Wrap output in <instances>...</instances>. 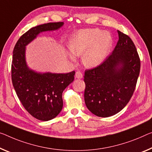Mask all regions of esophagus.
I'll list each match as a JSON object with an SVG mask.
<instances>
[{
  "label": "esophagus",
  "instance_id": "obj_1",
  "mask_svg": "<svg viewBox=\"0 0 152 152\" xmlns=\"http://www.w3.org/2000/svg\"><path fill=\"white\" fill-rule=\"evenodd\" d=\"M75 77L77 79L83 78V74L81 73V72H80V71H77L75 73Z\"/></svg>",
  "mask_w": 152,
  "mask_h": 152
}]
</instances>
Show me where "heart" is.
Here are the masks:
<instances>
[{"mask_svg":"<svg viewBox=\"0 0 152 152\" xmlns=\"http://www.w3.org/2000/svg\"><path fill=\"white\" fill-rule=\"evenodd\" d=\"M113 43V39L108 32L99 28H88L74 33L69 42V54L72 60L75 56H82V62L86 67L99 66L108 56Z\"/></svg>","mask_w":152,"mask_h":152,"instance_id":"b5f03b06","label":"heart"}]
</instances>
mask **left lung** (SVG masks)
<instances>
[{
	"instance_id": "8db88e82",
	"label": "left lung",
	"mask_w": 152,
	"mask_h": 152,
	"mask_svg": "<svg viewBox=\"0 0 152 152\" xmlns=\"http://www.w3.org/2000/svg\"><path fill=\"white\" fill-rule=\"evenodd\" d=\"M113 52L95 68L86 70L84 100L90 111L107 118L122 111L136 88L141 61L132 39L118 30Z\"/></svg>"
}]
</instances>
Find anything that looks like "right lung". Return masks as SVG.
I'll return each instance as SVG.
<instances>
[{
	"label": "right lung",
	"instance_id": "right-lung-1",
	"mask_svg": "<svg viewBox=\"0 0 152 152\" xmlns=\"http://www.w3.org/2000/svg\"><path fill=\"white\" fill-rule=\"evenodd\" d=\"M63 24L51 22L32 28L20 37L13 49L11 63L13 88L26 110L39 120H52L60 113L63 107L62 92L73 81L75 72L41 74L30 70L25 60V47L40 32L57 30Z\"/></svg>",
	"mask_w": 152,
	"mask_h": 152
}]
</instances>
